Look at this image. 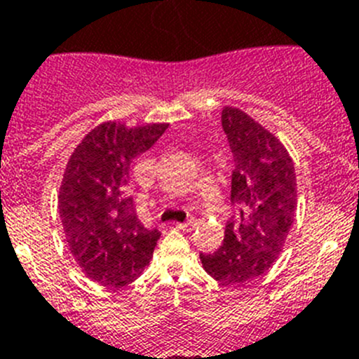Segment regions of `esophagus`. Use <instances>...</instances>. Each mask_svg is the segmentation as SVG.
I'll use <instances>...</instances> for the list:
<instances>
[{
    "label": "esophagus",
    "instance_id": "obj_1",
    "mask_svg": "<svg viewBox=\"0 0 359 359\" xmlns=\"http://www.w3.org/2000/svg\"><path fill=\"white\" fill-rule=\"evenodd\" d=\"M177 228L183 231H192L196 228V219H189L187 223H182V224H177Z\"/></svg>",
    "mask_w": 359,
    "mask_h": 359
}]
</instances>
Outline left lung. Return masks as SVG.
<instances>
[{"label": "left lung", "instance_id": "obj_1", "mask_svg": "<svg viewBox=\"0 0 359 359\" xmlns=\"http://www.w3.org/2000/svg\"><path fill=\"white\" fill-rule=\"evenodd\" d=\"M221 123L236 161L230 199L239 219L226 223L223 246L199 259L215 280L241 286L264 275L282 252L297 210V176L282 142L244 111L224 107Z\"/></svg>", "mask_w": 359, "mask_h": 359}]
</instances>
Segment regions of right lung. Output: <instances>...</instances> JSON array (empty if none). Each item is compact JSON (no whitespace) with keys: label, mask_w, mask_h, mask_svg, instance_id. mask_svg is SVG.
<instances>
[{"label":"right lung","mask_w":359,"mask_h":359,"mask_svg":"<svg viewBox=\"0 0 359 359\" xmlns=\"http://www.w3.org/2000/svg\"><path fill=\"white\" fill-rule=\"evenodd\" d=\"M167 128L104 122L84 136L66 165L59 192L66 241L82 271L102 286H126L152 259L161 233L136 215L129 170Z\"/></svg>","instance_id":"obj_1"}]
</instances>
